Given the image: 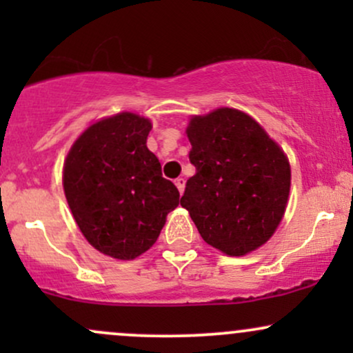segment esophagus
I'll use <instances>...</instances> for the list:
<instances>
[{
    "label": "esophagus",
    "mask_w": 353,
    "mask_h": 353,
    "mask_svg": "<svg viewBox=\"0 0 353 353\" xmlns=\"http://www.w3.org/2000/svg\"><path fill=\"white\" fill-rule=\"evenodd\" d=\"M176 188L179 189V192H181V194L184 192V188H185V181L182 179V177H179V179H176Z\"/></svg>",
    "instance_id": "esophagus-1"
}]
</instances>
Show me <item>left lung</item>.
<instances>
[{
    "mask_svg": "<svg viewBox=\"0 0 353 353\" xmlns=\"http://www.w3.org/2000/svg\"><path fill=\"white\" fill-rule=\"evenodd\" d=\"M185 134L196 174L181 205L201 237L230 257L264 245L289 202L287 154L252 116L234 108L190 116Z\"/></svg>",
    "mask_w": 353,
    "mask_h": 353,
    "instance_id": "8db88e82",
    "label": "left lung"
}]
</instances>
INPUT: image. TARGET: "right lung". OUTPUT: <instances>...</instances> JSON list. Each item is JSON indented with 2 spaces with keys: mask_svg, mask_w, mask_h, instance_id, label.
Instances as JSON below:
<instances>
[{
  "mask_svg": "<svg viewBox=\"0 0 353 353\" xmlns=\"http://www.w3.org/2000/svg\"><path fill=\"white\" fill-rule=\"evenodd\" d=\"M151 129L136 112L101 117L64 159L63 189L76 224L96 250L119 261L151 249L179 205V190L145 144Z\"/></svg>",
  "mask_w": 353,
  "mask_h": 353,
  "instance_id": "1",
  "label": "right lung"
}]
</instances>
